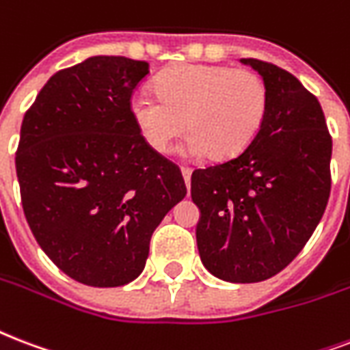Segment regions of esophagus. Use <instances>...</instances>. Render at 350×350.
I'll return each mask as SVG.
<instances>
[{"mask_svg": "<svg viewBox=\"0 0 350 350\" xmlns=\"http://www.w3.org/2000/svg\"><path fill=\"white\" fill-rule=\"evenodd\" d=\"M181 174H183V180H185L187 187L191 185V174H193V169H191V167H181Z\"/></svg>", "mask_w": 350, "mask_h": 350, "instance_id": "esophagus-1", "label": "esophagus"}]
</instances>
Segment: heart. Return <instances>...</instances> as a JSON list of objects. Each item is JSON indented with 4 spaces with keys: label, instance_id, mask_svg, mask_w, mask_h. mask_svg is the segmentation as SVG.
<instances>
[{
    "label": "heart",
    "instance_id": "1",
    "mask_svg": "<svg viewBox=\"0 0 350 350\" xmlns=\"http://www.w3.org/2000/svg\"><path fill=\"white\" fill-rule=\"evenodd\" d=\"M156 95L141 90L130 111L143 139L157 154H169L189 124L191 156L224 161L246 150L268 113L270 93L258 73L228 66L185 64L157 77Z\"/></svg>",
    "mask_w": 350,
    "mask_h": 350
}]
</instances>
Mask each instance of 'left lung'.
<instances>
[{
    "label": "left lung",
    "mask_w": 350,
    "mask_h": 350,
    "mask_svg": "<svg viewBox=\"0 0 350 350\" xmlns=\"http://www.w3.org/2000/svg\"><path fill=\"white\" fill-rule=\"evenodd\" d=\"M268 86L266 121L246 150L196 169L200 258L229 282L266 281L299 255L330 196L332 137L321 104L275 64L242 58Z\"/></svg>",
    "instance_id": "1"
}]
</instances>
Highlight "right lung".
Here are the masks:
<instances>
[{
	"label": "right lung",
	"mask_w": 350,
	"mask_h": 350,
	"mask_svg": "<svg viewBox=\"0 0 350 350\" xmlns=\"http://www.w3.org/2000/svg\"><path fill=\"white\" fill-rule=\"evenodd\" d=\"M148 62L92 57L47 80L21 122L16 174L45 255L88 286H122L145 268L154 229L187 187L146 145L130 111Z\"/></svg>",
	"instance_id": "add662e5"
}]
</instances>
